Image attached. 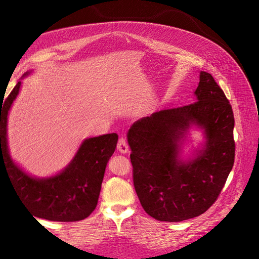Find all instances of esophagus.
<instances>
[{
	"label": "esophagus",
	"instance_id": "1",
	"mask_svg": "<svg viewBox=\"0 0 259 259\" xmlns=\"http://www.w3.org/2000/svg\"><path fill=\"white\" fill-rule=\"evenodd\" d=\"M116 148H117V150H119V151L122 152V153H126V152L128 151V145H127V143H126V140H125V138L121 137V138L119 139V142H117Z\"/></svg>",
	"mask_w": 259,
	"mask_h": 259
}]
</instances>
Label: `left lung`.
Returning <instances> with one entry per match:
<instances>
[{
	"label": "left lung",
	"mask_w": 259,
	"mask_h": 259,
	"mask_svg": "<svg viewBox=\"0 0 259 259\" xmlns=\"http://www.w3.org/2000/svg\"><path fill=\"white\" fill-rule=\"evenodd\" d=\"M195 101L145 116L127 133L133 182L143 208L160 222H183L206 211L221 194L236 153L234 117L214 77L201 71ZM197 124L207 142L193 159L179 152L187 130Z\"/></svg>",
	"instance_id": "left-lung-1"
}]
</instances>
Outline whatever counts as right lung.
<instances>
[{"label":"right lung","mask_w":259,"mask_h":259,"mask_svg":"<svg viewBox=\"0 0 259 259\" xmlns=\"http://www.w3.org/2000/svg\"><path fill=\"white\" fill-rule=\"evenodd\" d=\"M19 81L0 104V173L6 170L21 202L35 217L53 222H77L96 208L105 169L117 144V134L85 139L69 165L50 178L29 176L13 162L7 148V114L17 97Z\"/></svg>","instance_id":"add662e5"}]
</instances>
